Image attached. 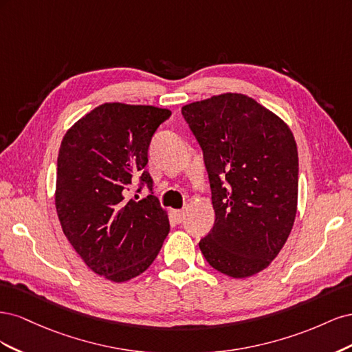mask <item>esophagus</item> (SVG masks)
I'll use <instances>...</instances> for the list:
<instances>
[{
    "label": "esophagus",
    "instance_id": "esophagus-1",
    "mask_svg": "<svg viewBox=\"0 0 352 352\" xmlns=\"http://www.w3.org/2000/svg\"><path fill=\"white\" fill-rule=\"evenodd\" d=\"M173 216H175V220L177 223H182L184 219H185V211L184 210H175L173 211Z\"/></svg>",
    "mask_w": 352,
    "mask_h": 352
}]
</instances>
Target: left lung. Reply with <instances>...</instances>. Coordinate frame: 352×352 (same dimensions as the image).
I'll list each match as a JSON object with an SVG mask.
<instances>
[{"label": "left lung", "mask_w": 352, "mask_h": 352, "mask_svg": "<svg viewBox=\"0 0 352 352\" xmlns=\"http://www.w3.org/2000/svg\"><path fill=\"white\" fill-rule=\"evenodd\" d=\"M182 114L204 153L216 212L199 250L217 272L250 278L274 260L294 226L295 138L279 116L243 94L186 104Z\"/></svg>", "instance_id": "obj_1"}]
</instances>
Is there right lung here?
Listing matches in <instances>:
<instances>
[{
	"label": "right lung",
	"instance_id": "right-lung-1",
	"mask_svg": "<svg viewBox=\"0 0 352 352\" xmlns=\"http://www.w3.org/2000/svg\"><path fill=\"white\" fill-rule=\"evenodd\" d=\"M170 116L154 105L105 102L61 141L56 180L61 229L83 263L111 282L144 273L170 230L167 211L153 192L142 199L127 197L135 177L153 189L145 170L148 146Z\"/></svg>",
	"mask_w": 352,
	"mask_h": 352
}]
</instances>
